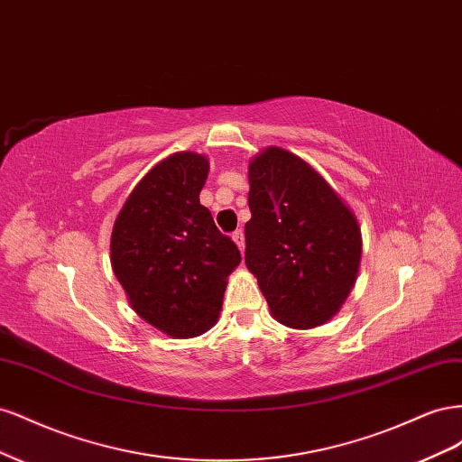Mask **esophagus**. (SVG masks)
<instances>
[{
	"instance_id": "34e87169",
	"label": "esophagus",
	"mask_w": 462,
	"mask_h": 462,
	"mask_svg": "<svg viewBox=\"0 0 462 462\" xmlns=\"http://www.w3.org/2000/svg\"><path fill=\"white\" fill-rule=\"evenodd\" d=\"M233 241L236 243V246H239L241 253H245V233H243L241 229H236V231L233 233Z\"/></svg>"
}]
</instances>
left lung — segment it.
I'll return each instance as SVG.
<instances>
[{"mask_svg": "<svg viewBox=\"0 0 462 462\" xmlns=\"http://www.w3.org/2000/svg\"><path fill=\"white\" fill-rule=\"evenodd\" d=\"M248 183L245 262L273 318L297 329L326 324L356 282L362 241L355 214L283 148L258 153Z\"/></svg>", "mask_w": 462, "mask_h": 462, "instance_id": "left-lung-1", "label": "left lung"}]
</instances>
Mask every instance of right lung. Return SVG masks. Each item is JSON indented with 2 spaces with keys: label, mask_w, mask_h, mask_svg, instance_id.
I'll return each instance as SVG.
<instances>
[{
  "label": "right lung",
  "mask_w": 462,
  "mask_h": 462,
  "mask_svg": "<svg viewBox=\"0 0 462 462\" xmlns=\"http://www.w3.org/2000/svg\"><path fill=\"white\" fill-rule=\"evenodd\" d=\"M208 160L179 152L143 177L111 233V265L134 312L171 337L212 328L241 253L199 194Z\"/></svg>",
  "instance_id": "add662e5"
}]
</instances>
